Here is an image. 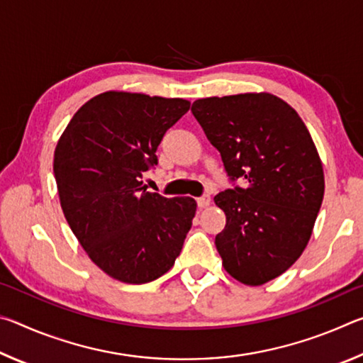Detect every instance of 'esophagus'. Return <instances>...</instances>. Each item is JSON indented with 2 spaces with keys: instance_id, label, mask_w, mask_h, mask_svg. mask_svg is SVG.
<instances>
[{
  "instance_id": "1",
  "label": "esophagus",
  "mask_w": 363,
  "mask_h": 363,
  "mask_svg": "<svg viewBox=\"0 0 363 363\" xmlns=\"http://www.w3.org/2000/svg\"><path fill=\"white\" fill-rule=\"evenodd\" d=\"M196 203H199V208L201 210V208H206V206H210V203H211V196L210 195H201V196H199V199H196Z\"/></svg>"
}]
</instances>
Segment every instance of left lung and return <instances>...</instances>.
<instances>
[{
    "label": "left lung",
    "mask_w": 363,
    "mask_h": 363,
    "mask_svg": "<svg viewBox=\"0 0 363 363\" xmlns=\"http://www.w3.org/2000/svg\"><path fill=\"white\" fill-rule=\"evenodd\" d=\"M192 113L216 147L232 181L214 196L225 213L216 235L223 266L257 286L277 279L303 255L325 192L322 160L291 106L269 93L206 97Z\"/></svg>",
    "instance_id": "1"
}]
</instances>
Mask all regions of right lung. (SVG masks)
<instances>
[{
	"label": "right lung",
	"instance_id": "right-lung-1",
	"mask_svg": "<svg viewBox=\"0 0 363 363\" xmlns=\"http://www.w3.org/2000/svg\"><path fill=\"white\" fill-rule=\"evenodd\" d=\"M189 108L179 97L107 91L79 107L56 145L67 223L89 259L123 284L167 274L192 227L194 199L147 192L140 181L158 163L164 133Z\"/></svg>",
	"mask_w": 363,
	"mask_h": 363
}]
</instances>
